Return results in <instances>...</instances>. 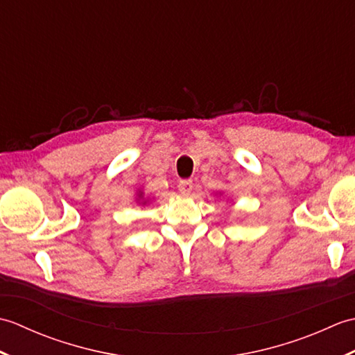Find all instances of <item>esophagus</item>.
Returning <instances> with one entry per match:
<instances>
[{
	"instance_id": "1",
	"label": "esophagus",
	"mask_w": 355,
	"mask_h": 355,
	"mask_svg": "<svg viewBox=\"0 0 355 355\" xmlns=\"http://www.w3.org/2000/svg\"><path fill=\"white\" fill-rule=\"evenodd\" d=\"M192 187H193L192 180H182V182L178 183V191L184 195H189L192 192Z\"/></svg>"
}]
</instances>
